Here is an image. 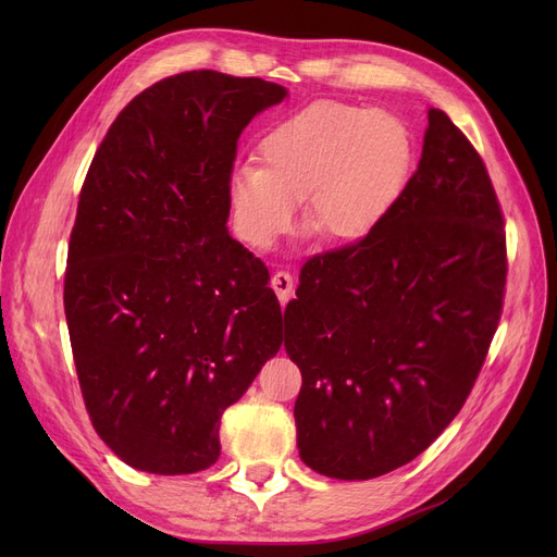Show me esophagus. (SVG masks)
I'll use <instances>...</instances> for the list:
<instances>
[{"instance_id":"34e87169","label":"esophagus","mask_w":557,"mask_h":557,"mask_svg":"<svg viewBox=\"0 0 557 557\" xmlns=\"http://www.w3.org/2000/svg\"><path fill=\"white\" fill-rule=\"evenodd\" d=\"M271 286H273V290L277 294L280 302L286 305L290 300V296H294V275H290L288 271H277L271 277Z\"/></svg>"}]
</instances>
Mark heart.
Here are the masks:
<instances>
[{
	"label": "heart",
	"instance_id": "b5f03b06",
	"mask_svg": "<svg viewBox=\"0 0 557 557\" xmlns=\"http://www.w3.org/2000/svg\"><path fill=\"white\" fill-rule=\"evenodd\" d=\"M261 164L230 175V208L242 237L271 248L307 221L332 242H357L382 225L413 162V139L399 116L343 101H313L286 114L259 141Z\"/></svg>",
	"mask_w": 557,
	"mask_h": 557
}]
</instances>
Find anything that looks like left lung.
Here are the masks:
<instances>
[{
	"mask_svg": "<svg viewBox=\"0 0 557 557\" xmlns=\"http://www.w3.org/2000/svg\"><path fill=\"white\" fill-rule=\"evenodd\" d=\"M506 230L487 169L431 108L418 171L376 230L313 255L284 311L298 449L343 481L420 456L470 397L499 327Z\"/></svg>",
	"mask_w": 557,
	"mask_h": 557,
	"instance_id": "8db88e82",
	"label": "left lung"
}]
</instances>
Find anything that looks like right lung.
Masks as SVG:
<instances>
[{"instance_id":"right-lung-1","label":"right lung","mask_w":557,"mask_h":557,"mask_svg":"<svg viewBox=\"0 0 557 557\" xmlns=\"http://www.w3.org/2000/svg\"><path fill=\"white\" fill-rule=\"evenodd\" d=\"M284 97L214 70L162 78L116 114L87 169L65 318L87 416L135 470L214 465L223 411L282 345L269 269L225 223L239 135Z\"/></svg>"}]
</instances>
